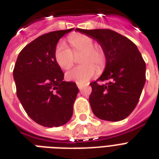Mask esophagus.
Returning <instances> with one entry per match:
<instances>
[{"mask_svg": "<svg viewBox=\"0 0 159 159\" xmlns=\"http://www.w3.org/2000/svg\"><path fill=\"white\" fill-rule=\"evenodd\" d=\"M77 88H79L80 90H81V89H82V88L84 87V85L81 84V83H77Z\"/></svg>", "mask_w": 159, "mask_h": 159, "instance_id": "esophagus-1", "label": "esophagus"}]
</instances>
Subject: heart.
Returning a JSON list of instances; mask_svg holds the SVG:
<instances>
[{"mask_svg":"<svg viewBox=\"0 0 159 159\" xmlns=\"http://www.w3.org/2000/svg\"><path fill=\"white\" fill-rule=\"evenodd\" d=\"M71 51L63 42H59L55 49V60L61 68L69 69L72 66L73 54L82 52L80 63L82 66L71 69L66 73L68 81L77 83L88 82L98 71L103 70L106 65V57L103 50L99 46L94 45L90 36L82 34H73L68 37Z\"/></svg>","mask_w":159,"mask_h":159,"instance_id":"b5f03b06","label":"heart"}]
</instances>
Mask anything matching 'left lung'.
I'll return each instance as SVG.
<instances>
[{"mask_svg": "<svg viewBox=\"0 0 159 159\" xmlns=\"http://www.w3.org/2000/svg\"><path fill=\"white\" fill-rule=\"evenodd\" d=\"M76 31L96 40L106 57L102 74L90 83L89 102L93 113L106 121L124 119L136 107L146 81V64L141 53L132 41L112 30ZM104 80L106 84L97 83Z\"/></svg>", "mask_w": 159, "mask_h": 159, "instance_id": "1", "label": "left lung"}]
</instances>
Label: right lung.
Here are the masks:
<instances>
[{
	"mask_svg": "<svg viewBox=\"0 0 159 159\" xmlns=\"http://www.w3.org/2000/svg\"><path fill=\"white\" fill-rule=\"evenodd\" d=\"M68 30L44 34L19 53L13 70L16 95L29 117L47 128L60 127L71 119L78 93L76 82H65L55 60L58 41Z\"/></svg>",
	"mask_w": 159,
	"mask_h": 159,
	"instance_id": "add662e5",
	"label": "right lung"
}]
</instances>
